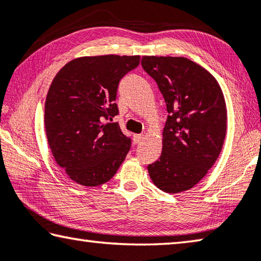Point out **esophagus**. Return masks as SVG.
Masks as SVG:
<instances>
[{
  "instance_id": "esophagus-1",
  "label": "esophagus",
  "mask_w": 261,
  "mask_h": 261,
  "mask_svg": "<svg viewBox=\"0 0 261 261\" xmlns=\"http://www.w3.org/2000/svg\"><path fill=\"white\" fill-rule=\"evenodd\" d=\"M143 137L144 136L143 135H139V134H136V135H134V143L135 144H138L140 140L143 139Z\"/></svg>"
}]
</instances>
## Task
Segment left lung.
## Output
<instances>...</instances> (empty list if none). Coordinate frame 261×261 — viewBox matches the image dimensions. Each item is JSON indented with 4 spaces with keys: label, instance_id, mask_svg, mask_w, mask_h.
<instances>
[{
    "label": "left lung",
    "instance_id": "8db88e82",
    "mask_svg": "<svg viewBox=\"0 0 261 261\" xmlns=\"http://www.w3.org/2000/svg\"><path fill=\"white\" fill-rule=\"evenodd\" d=\"M143 68L166 102L160 158L147 166L156 187L169 194L193 188L206 175L226 135V105L213 74L184 57L144 56Z\"/></svg>",
    "mask_w": 261,
    "mask_h": 261
}]
</instances>
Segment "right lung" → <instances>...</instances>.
<instances>
[{
  "mask_svg": "<svg viewBox=\"0 0 261 261\" xmlns=\"http://www.w3.org/2000/svg\"><path fill=\"white\" fill-rule=\"evenodd\" d=\"M139 56L80 57L53 79L45 102V132L55 158L69 179L86 187L109 181L131 142L117 123V87L139 65Z\"/></svg>",
  "mask_w": 261,
  "mask_h": 261,
  "instance_id": "right-lung-1",
  "label": "right lung"
}]
</instances>
